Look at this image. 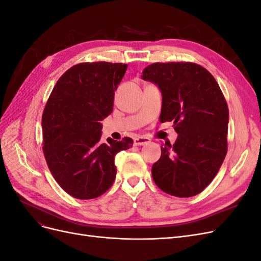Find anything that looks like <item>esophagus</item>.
<instances>
[{"label":"esophagus","mask_w":261,"mask_h":261,"mask_svg":"<svg viewBox=\"0 0 261 261\" xmlns=\"http://www.w3.org/2000/svg\"><path fill=\"white\" fill-rule=\"evenodd\" d=\"M149 139L146 137H136L134 138V145L135 146H144L149 143Z\"/></svg>","instance_id":"34e87169"}]
</instances>
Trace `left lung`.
Wrapping results in <instances>:
<instances>
[{"instance_id":"left-lung-1","label":"left lung","mask_w":261,"mask_h":261,"mask_svg":"<svg viewBox=\"0 0 261 261\" xmlns=\"http://www.w3.org/2000/svg\"><path fill=\"white\" fill-rule=\"evenodd\" d=\"M141 78L162 93L160 122H173L178 134L165 141L151 169L161 191L176 197L201 193L215 178L227 152L228 108L217 81L192 62L153 63Z\"/></svg>"}]
</instances>
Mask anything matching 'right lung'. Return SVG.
<instances>
[{
	"instance_id": "obj_1",
	"label": "right lung",
	"mask_w": 261,
	"mask_h": 261,
	"mask_svg": "<svg viewBox=\"0 0 261 261\" xmlns=\"http://www.w3.org/2000/svg\"><path fill=\"white\" fill-rule=\"evenodd\" d=\"M123 63H80L63 74L42 114L43 153L54 179L74 198L93 199L112 186L114 158L133 139L102 144L100 123L113 111Z\"/></svg>"
}]
</instances>
